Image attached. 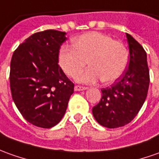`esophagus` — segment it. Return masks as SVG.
Returning <instances> with one entry per match:
<instances>
[{
  "instance_id": "1",
  "label": "esophagus",
  "mask_w": 159,
  "mask_h": 159,
  "mask_svg": "<svg viewBox=\"0 0 159 159\" xmlns=\"http://www.w3.org/2000/svg\"><path fill=\"white\" fill-rule=\"evenodd\" d=\"M88 87H84V86H80V85H75V91H82V90H85L87 89Z\"/></svg>"
}]
</instances>
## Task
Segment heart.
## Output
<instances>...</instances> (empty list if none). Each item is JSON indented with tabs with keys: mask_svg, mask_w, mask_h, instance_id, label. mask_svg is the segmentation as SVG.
I'll use <instances>...</instances> for the list:
<instances>
[{
	"mask_svg": "<svg viewBox=\"0 0 159 159\" xmlns=\"http://www.w3.org/2000/svg\"><path fill=\"white\" fill-rule=\"evenodd\" d=\"M129 61V51L121 42L98 32H89L73 40V48L62 46L58 62L66 75L75 78L89 62L90 68L78 80L92 84L98 80L110 84L120 78Z\"/></svg>",
	"mask_w": 159,
	"mask_h": 159,
	"instance_id": "1",
	"label": "heart"
}]
</instances>
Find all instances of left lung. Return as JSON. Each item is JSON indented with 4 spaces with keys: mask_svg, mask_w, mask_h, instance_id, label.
Wrapping results in <instances>:
<instances>
[{
    "mask_svg": "<svg viewBox=\"0 0 159 159\" xmlns=\"http://www.w3.org/2000/svg\"><path fill=\"white\" fill-rule=\"evenodd\" d=\"M129 66L122 77L111 87L102 89V98L92 108L98 124L106 128H117L129 124L138 115L147 97L150 73L143 48L129 34Z\"/></svg>",
    "mask_w": 159,
    "mask_h": 159,
    "instance_id": "obj_1",
    "label": "left lung"
}]
</instances>
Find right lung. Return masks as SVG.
I'll list each match as a JSON object with an SVG mask.
<instances>
[{
    "label": "right lung",
    "instance_id": "right-lung-1",
    "mask_svg": "<svg viewBox=\"0 0 159 159\" xmlns=\"http://www.w3.org/2000/svg\"><path fill=\"white\" fill-rule=\"evenodd\" d=\"M65 34L54 30L34 33L12 56V98L22 116L37 127L57 125L74 92V84L58 65V52L67 39Z\"/></svg>",
    "mask_w": 159,
    "mask_h": 159
}]
</instances>
